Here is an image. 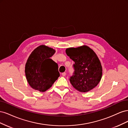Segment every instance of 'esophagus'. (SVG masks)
Returning <instances> with one entry per match:
<instances>
[{"mask_svg":"<svg viewBox=\"0 0 128 128\" xmlns=\"http://www.w3.org/2000/svg\"><path fill=\"white\" fill-rule=\"evenodd\" d=\"M62 75L63 76H65L66 75V72H62Z\"/></svg>","mask_w":128,"mask_h":128,"instance_id":"obj_1","label":"esophagus"}]
</instances>
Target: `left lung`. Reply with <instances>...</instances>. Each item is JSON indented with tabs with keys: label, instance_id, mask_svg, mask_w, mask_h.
<instances>
[{
	"label": "left lung",
	"instance_id": "1",
	"mask_svg": "<svg viewBox=\"0 0 128 128\" xmlns=\"http://www.w3.org/2000/svg\"><path fill=\"white\" fill-rule=\"evenodd\" d=\"M67 55L74 61V72L69 80L72 86L81 92L95 88L102 78V67L96 54L87 46L68 48Z\"/></svg>",
	"mask_w": 128,
	"mask_h": 128
}]
</instances>
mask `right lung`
Listing matches in <instances>:
<instances>
[{
	"label": "right lung",
	"instance_id": "right-lung-1",
	"mask_svg": "<svg viewBox=\"0 0 128 128\" xmlns=\"http://www.w3.org/2000/svg\"><path fill=\"white\" fill-rule=\"evenodd\" d=\"M55 52L52 48L40 45L30 55L25 73L28 83L34 90L46 91L60 76L58 64L50 59Z\"/></svg>",
	"mask_w": 128,
	"mask_h": 128
}]
</instances>
